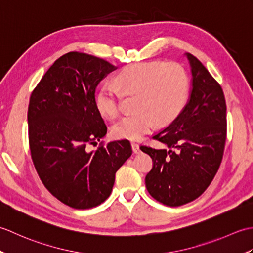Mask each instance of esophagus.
Instances as JSON below:
<instances>
[{
    "label": "esophagus",
    "mask_w": 253,
    "mask_h": 253,
    "mask_svg": "<svg viewBox=\"0 0 253 253\" xmlns=\"http://www.w3.org/2000/svg\"><path fill=\"white\" fill-rule=\"evenodd\" d=\"M131 148H132L133 153H136V154L140 153V148H139V144H138V143L132 142V143H131Z\"/></svg>",
    "instance_id": "34e87169"
}]
</instances>
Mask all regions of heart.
Here are the masks:
<instances>
[{"label":"heart","mask_w":253,"mask_h":253,"mask_svg":"<svg viewBox=\"0 0 253 253\" xmlns=\"http://www.w3.org/2000/svg\"><path fill=\"white\" fill-rule=\"evenodd\" d=\"M115 87L105 84L95 95L102 115L115 118L121 112V92L136 94L137 112L124 116L113 126L117 138L139 140L157 124H168L180 114L189 94V75L175 62L135 63L114 78Z\"/></svg>","instance_id":"heart-1"}]
</instances>
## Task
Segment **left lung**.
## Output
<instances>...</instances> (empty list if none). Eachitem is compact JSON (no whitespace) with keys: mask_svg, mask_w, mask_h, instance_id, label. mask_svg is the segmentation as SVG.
I'll return each instance as SVG.
<instances>
[{"mask_svg":"<svg viewBox=\"0 0 253 253\" xmlns=\"http://www.w3.org/2000/svg\"><path fill=\"white\" fill-rule=\"evenodd\" d=\"M191 67L190 96L180 114L153 136L168 149L141 146L153 168L146 187L155 200L179 207L200 197L221 165L226 141V102L221 85L202 63L186 53Z\"/></svg>","mask_w":253,"mask_h":253,"instance_id":"obj_1","label":"left lung"}]
</instances>
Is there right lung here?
<instances>
[{
	"instance_id": "obj_1",
	"label": "right lung",
	"mask_w": 253,
	"mask_h": 253,
	"mask_svg": "<svg viewBox=\"0 0 253 253\" xmlns=\"http://www.w3.org/2000/svg\"><path fill=\"white\" fill-rule=\"evenodd\" d=\"M116 68L93 55L69 52L47 69L30 96L29 146L37 173L53 196L74 209L104 202L115 173L132 153L128 140L89 150L107 131L95 89Z\"/></svg>"
}]
</instances>
